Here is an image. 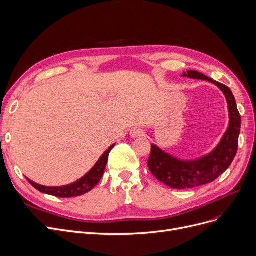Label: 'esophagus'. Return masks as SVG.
Instances as JSON below:
<instances>
[{"label":"esophagus","mask_w":256,"mask_h":256,"mask_svg":"<svg viewBox=\"0 0 256 256\" xmlns=\"http://www.w3.org/2000/svg\"><path fill=\"white\" fill-rule=\"evenodd\" d=\"M142 134H144V132H142V130L140 129V128H134V129H132V130L130 131V136H131L132 138H138V136H142Z\"/></svg>","instance_id":"34e87169"}]
</instances>
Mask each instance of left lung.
<instances>
[{
  "instance_id": "obj_1",
  "label": "left lung",
  "mask_w": 256,
  "mask_h": 256,
  "mask_svg": "<svg viewBox=\"0 0 256 256\" xmlns=\"http://www.w3.org/2000/svg\"><path fill=\"white\" fill-rule=\"evenodd\" d=\"M182 76L210 81L223 92L228 104L229 126L216 148L196 160H180L166 153L157 146H151V154L148 160L149 170L162 184L176 190L192 188L210 184L223 174L234 160L240 131V114L232 92L229 88L197 70H188Z\"/></svg>"
}]
</instances>
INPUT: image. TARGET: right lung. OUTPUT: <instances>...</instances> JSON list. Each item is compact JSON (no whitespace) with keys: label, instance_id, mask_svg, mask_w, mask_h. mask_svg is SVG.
<instances>
[{"label":"right lung","instance_id":"obj_1","mask_svg":"<svg viewBox=\"0 0 256 256\" xmlns=\"http://www.w3.org/2000/svg\"><path fill=\"white\" fill-rule=\"evenodd\" d=\"M114 147V144L110 146V147L103 153V155L100 157V160L96 162V164L94 166V168L86 175H84L82 178H80L76 182H72L70 184L64 186H44L38 184H35V182H33L28 178L27 180L29 181V184L44 194H52V196H55V197L70 198V197L81 196V194H84L88 192L90 190H92L96 184H99V181L102 178L105 171L109 152L112 151Z\"/></svg>","mask_w":256,"mask_h":256}]
</instances>
